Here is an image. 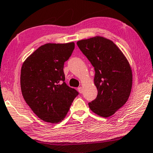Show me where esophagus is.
<instances>
[{"instance_id":"esophagus-1","label":"esophagus","mask_w":153,"mask_h":153,"mask_svg":"<svg viewBox=\"0 0 153 153\" xmlns=\"http://www.w3.org/2000/svg\"><path fill=\"white\" fill-rule=\"evenodd\" d=\"M78 92H80V93H82V87H79V88H78Z\"/></svg>"}]
</instances>
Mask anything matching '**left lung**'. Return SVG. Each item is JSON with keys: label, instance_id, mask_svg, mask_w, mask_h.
<instances>
[{"label": "left lung", "instance_id": "1", "mask_svg": "<svg viewBox=\"0 0 153 153\" xmlns=\"http://www.w3.org/2000/svg\"><path fill=\"white\" fill-rule=\"evenodd\" d=\"M77 45L95 71L98 93L89 107L100 117H111L130 95L133 77L128 61L113 42L102 36L80 40Z\"/></svg>", "mask_w": 153, "mask_h": 153}]
</instances>
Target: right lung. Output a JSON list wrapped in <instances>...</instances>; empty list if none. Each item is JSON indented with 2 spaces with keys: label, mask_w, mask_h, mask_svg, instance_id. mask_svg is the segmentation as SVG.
Segmentation results:
<instances>
[{
  "label": "right lung",
  "mask_w": 153,
  "mask_h": 153,
  "mask_svg": "<svg viewBox=\"0 0 153 153\" xmlns=\"http://www.w3.org/2000/svg\"><path fill=\"white\" fill-rule=\"evenodd\" d=\"M75 49L74 42L46 44L23 63L20 86L23 97L37 117L46 122L64 119L78 92L65 82L64 63Z\"/></svg>",
  "instance_id": "obj_1"
}]
</instances>
